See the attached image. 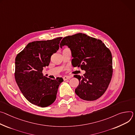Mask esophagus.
Returning <instances> with one entry per match:
<instances>
[{"label":"esophagus","instance_id":"34e87169","mask_svg":"<svg viewBox=\"0 0 135 135\" xmlns=\"http://www.w3.org/2000/svg\"><path fill=\"white\" fill-rule=\"evenodd\" d=\"M71 78V77H70V76H65L63 77V79H64V80H68V79H70Z\"/></svg>","mask_w":135,"mask_h":135}]
</instances>
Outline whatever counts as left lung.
<instances>
[{"instance_id":"1","label":"left lung","mask_w":135,"mask_h":135,"mask_svg":"<svg viewBox=\"0 0 135 135\" xmlns=\"http://www.w3.org/2000/svg\"><path fill=\"white\" fill-rule=\"evenodd\" d=\"M64 46L71 50L72 65L85 71L83 76L74 75L79 81L76 94L86 101L99 99L106 92L112 77L110 51L100 40L83 33L64 37L60 48Z\"/></svg>"}]
</instances>
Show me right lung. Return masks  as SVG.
I'll use <instances>...</instances> for the list:
<instances>
[{
	"label": "right lung",
	"mask_w": 135,
	"mask_h": 135,
	"mask_svg": "<svg viewBox=\"0 0 135 135\" xmlns=\"http://www.w3.org/2000/svg\"><path fill=\"white\" fill-rule=\"evenodd\" d=\"M62 37L29 43L15 60V79L25 98L39 107L50 106L56 100L62 78L51 79L42 71L50 62L51 55L59 49Z\"/></svg>",
	"instance_id": "1"
}]
</instances>
